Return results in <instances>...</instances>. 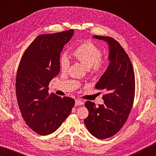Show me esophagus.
Wrapping results in <instances>:
<instances>
[{
	"mask_svg": "<svg viewBox=\"0 0 156 156\" xmlns=\"http://www.w3.org/2000/svg\"><path fill=\"white\" fill-rule=\"evenodd\" d=\"M83 104H84L83 101H82V100H80L76 99L75 100V105H76V106H79V105H82Z\"/></svg>",
	"mask_w": 156,
	"mask_h": 156,
	"instance_id": "1",
	"label": "esophagus"
}]
</instances>
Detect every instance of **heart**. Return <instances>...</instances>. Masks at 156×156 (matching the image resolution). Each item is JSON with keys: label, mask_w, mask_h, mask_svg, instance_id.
I'll return each instance as SVG.
<instances>
[{"label": "heart", "mask_w": 156, "mask_h": 156, "mask_svg": "<svg viewBox=\"0 0 156 156\" xmlns=\"http://www.w3.org/2000/svg\"><path fill=\"white\" fill-rule=\"evenodd\" d=\"M72 56L93 73H98L104 67L105 62L101 60V51L91 43L80 44L72 51ZM60 65L62 71L67 70L69 65L67 58L61 57Z\"/></svg>", "instance_id": "heart-1"}]
</instances>
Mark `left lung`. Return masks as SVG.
<instances>
[{
    "label": "left lung",
    "instance_id": "1",
    "mask_svg": "<svg viewBox=\"0 0 156 156\" xmlns=\"http://www.w3.org/2000/svg\"><path fill=\"white\" fill-rule=\"evenodd\" d=\"M109 46V66L96 84L104 89V103L96 107L87 101L89 111L84 125L92 136L105 139L114 136L125 125L133 106L135 96V74L128 55L118 42L107 36H94Z\"/></svg>",
    "mask_w": 156,
    "mask_h": 156
}]
</instances>
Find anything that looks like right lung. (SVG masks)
I'll return each instance as SVG.
<instances>
[{"mask_svg":"<svg viewBox=\"0 0 156 156\" xmlns=\"http://www.w3.org/2000/svg\"><path fill=\"white\" fill-rule=\"evenodd\" d=\"M73 30L38 36L21 58L16 92L25 122L41 136L54 132L72 112V98L48 93V85L60 72V53L72 38Z\"/></svg>","mask_w":156,"mask_h":156,"instance_id":"add662e5","label":"right lung"}]
</instances>
